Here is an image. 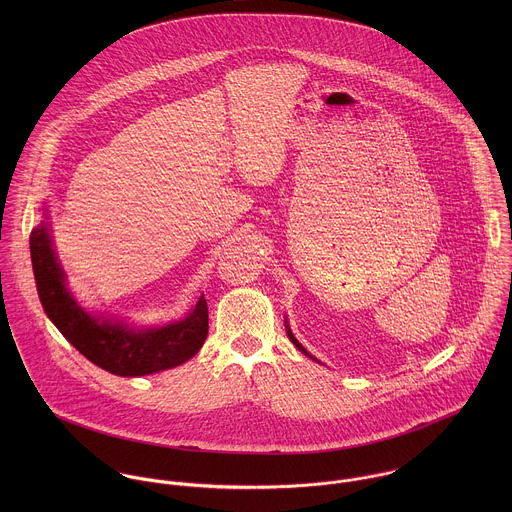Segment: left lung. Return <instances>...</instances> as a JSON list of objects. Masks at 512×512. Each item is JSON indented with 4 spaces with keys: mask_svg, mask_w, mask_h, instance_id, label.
I'll use <instances>...</instances> for the list:
<instances>
[{
    "mask_svg": "<svg viewBox=\"0 0 512 512\" xmlns=\"http://www.w3.org/2000/svg\"><path fill=\"white\" fill-rule=\"evenodd\" d=\"M286 333H288V337H290V341H292L293 345H295V347H297V351H301V353H303V355H305V357H309V359H313V361H317V359H315V357H311V355H309V353H307V351H305V349H303V345H301V343H299V341H297V339H295V337H293L292 329H290V325H288V321H286ZM317 363H319V361H317Z\"/></svg>",
    "mask_w": 512,
    "mask_h": 512,
    "instance_id": "1",
    "label": "left lung"
}]
</instances>
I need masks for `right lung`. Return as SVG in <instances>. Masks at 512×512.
<instances>
[{"mask_svg":"<svg viewBox=\"0 0 512 512\" xmlns=\"http://www.w3.org/2000/svg\"><path fill=\"white\" fill-rule=\"evenodd\" d=\"M29 244L37 293L47 317L90 363L118 376H146L187 363L203 347L209 333L205 295L179 321L132 327L114 317L94 315L74 299L47 220L31 230Z\"/></svg>","mask_w":512,"mask_h":512,"instance_id":"1","label":"right lung"}]
</instances>
